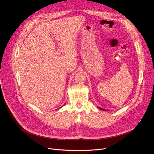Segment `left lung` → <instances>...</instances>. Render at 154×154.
Returning <instances> with one entry per match:
<instances>
[{
  "label": "left lung",
  "mask_w": 154,
  "mask_h": 154,
  "mask_svg": "<svg viewBox=\"0 0 154 154\" xmlns=\"http://www.w3.org/2000/svg\"><path fill=\"white\" fill-rule=\"evenodd\" d=\"M99 109H102V110H103V111H104V110H106V109H103V108H100V107H98Z\"/></svg>",
  "instance_id": "1"
}]
</instances>
